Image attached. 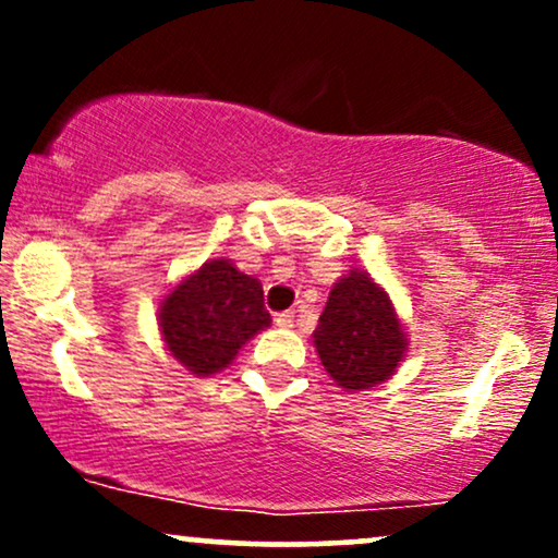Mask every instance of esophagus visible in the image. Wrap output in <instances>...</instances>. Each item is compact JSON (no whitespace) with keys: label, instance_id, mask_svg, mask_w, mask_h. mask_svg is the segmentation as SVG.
<instances>
[{"label":"esophagus","instance_id":"esophagus-1","mask_svg":"<svg viewBox=\"0 0 558 558\" xmlns=\"http://www.w3.org/2000/svg\"><path fill=\"white\" fill-rule=\"evenodd\" d=\"M293 312H280V315H275V325H278V328H283V330H288V328H293Z\"/></svg>","mask_w":558,"mask_h":558}]
</instances>
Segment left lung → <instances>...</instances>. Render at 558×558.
<instances>
[{
    "label": "left lung",
    "mask_w": 558,
    "mask_h": 558,
    "mask_svg": "<svg viewBox=\"0 0 558 558\" xmlns=\"http://www.w3.org/2000/svg\"><path fill=\"white\" fill-rule=\"evenodd\" d=\"M312 338L325 373L345 390L386 383L409 345L386 288L362 270H351L330 288Z\"/></svg>",
    "instance_id": "obj_1"
}]
</instances>
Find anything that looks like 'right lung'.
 Returning a JSON list of instances; mask_svg holds the SVG:
<instances>
[{"label": "right lung", "mask_w": 558, "mask_h": 558, "mask_svg": "<svg viewBox=\"0 0 558 558\" xmlns=\"http://www.w3.org/2000/svg\"><path fill=\"white\" fill-rule=\"evenodd\" d=\"M270 323L262 283L230 259L204 262L159 306L165 345L194 375L220 373Z\"/></svg>", "instance_id": "right-lung-1"}]
</instances>
